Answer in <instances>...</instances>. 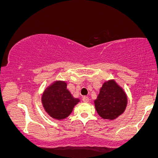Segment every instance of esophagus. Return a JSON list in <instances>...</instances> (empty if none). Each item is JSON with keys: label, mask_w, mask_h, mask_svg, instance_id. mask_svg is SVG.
<instances>
[{"label": "esophagus", "mask_w": 158, "mask_h": 158, "mask_svg": "<svg viewBox=\"0 0 158 158\" xmlns=\"http://www.w3.org/2000/svg\"><path fill=\"white\" fill-rule=\"evenodd\" d=\"M83 101L85 102H89V98L88 97V96H84V97L83 98Z\"/></svg>", "instance_id": "34e87169"}]
</instances>
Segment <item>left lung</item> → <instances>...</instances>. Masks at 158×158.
<instances>
[{
  "mask_svg": "<svg viewBox=\"0 0 158 158\" xmlns=\"http://www.w3.org/2000/svg\"><path fill=\"white\" fill-rule=\"evenodd\" d=\"M94 103L100 117L112 120L124 113L127 98L123 88L114 80H110L102 85Z\"/></svg>",
  "mask_w": 158,
  "mask_h": 158,
  "instance_id": "8db88e82",
  "label": "left lung"
}]
</instances>
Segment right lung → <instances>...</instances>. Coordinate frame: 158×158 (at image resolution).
Here are the masks:
<instances>
[{
    "label": "right lung",
    "instance_id": "1",
    "mask_svg": "<svg viewBox=\"0 0 158 158\" xmlns=\"http://www.w3.org/2000/svg\"><path fill=\"white\" fill-rule=\"evenodd\" d=\"M80 102L67 89L64 81H56L45 89L42 96V103L45 110L56 120H63L72 113L75 105Z\"/></svg>",
    "mask_w": 158,
    "mask_h": 158
}]
</instances>
